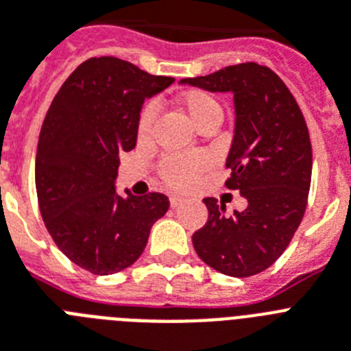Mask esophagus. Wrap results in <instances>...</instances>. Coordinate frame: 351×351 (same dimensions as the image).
<instances>
[{
  "instance_id": "esophagus-1",
  "label": "esophagus",
  "mask_w": 351,
  "mask_h": 351,
  "mask_svg": "<svg viewBox=\"0 0 351 351\" xmlns=\"http://www.w3.org/2000/svg\"><path fill=\"white\" fill-rule=\"evenodd\" d=\"M182 201H184V199H182V197H176V195H172V197H170V206H172V208H178Z\"/></svg>"
}]
</instances>
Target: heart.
<instances>
[{
    "instance_id": "heart-1",
    "label": "heart",
    "mask_w": 351,
    "mask_h": 351,
    "mask_svg": "<svg viewBox=\"0 0 351 351\" xmlns=\"http://www.w3.org/2000/svg\"><path fill=\"white\" fill-rule=\"evenodd\" d=\"M176 106L179 111L190 120L195 129L204 125H219L222 121V107L211 97L210 93L201 89H188L176 98ZM156 120V107L152 104L141 109L138 117V138L141 141L149 140L152 125ZM211 167V158L208 154H190V156H167L158 165V173L161 181L173 190H186L193 186L204 170Z\"/></svg>"
}]
</instances>
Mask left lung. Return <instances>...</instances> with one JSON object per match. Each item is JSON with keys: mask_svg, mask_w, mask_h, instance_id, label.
Segmentation results:
<instances>
[{"mask_svg": "<svg viewBox=\"0 0 351 351\" xmlns=\"http://www.w3.org/2000/svg\"><path fill=\"white\" fill-rule=\"evenodd\" d=\"M181 84L233 93L234 136L226 186L247 201L245 210L226 215L222 202L206 197L208 221L192 237L195 253L226 276L262 273L282 256L305 215L312 145L303 112L282 78L256 62L182 78Z\"/></svg>", "mask_w": 351, "mask_h": 351, "instance_id": "left-lung-1", "label": "left lung"}]
</instances>
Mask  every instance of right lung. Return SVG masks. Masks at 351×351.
<instances>
[{
  "label": "right lung",
  "mask_w": 351,
  "mask_h": 351,
  "mask_svg": "<svg viewBox=\"0 0 351 351\" xmlns=\"http://www.w3.org/2000/svg\"><path fill=\"white\" fill-rule=\"evenodd\" d=\"M172 77L149 75L117 57H93L66 78L43 121L36 188L57 247L93 274H114L140 258L169 197L118 195L120 152L136 147L145 98Z\"/></svg>",
  "instance_id": "1"
}]
</instances>
